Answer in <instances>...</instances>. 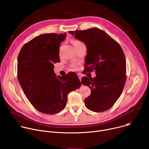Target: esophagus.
Listing matches in <instances>:
<instances>
[{
  "label": "esophagus",
  "mask_w": 149,
  "mask_h": 149,
  "mask_svg": "<svg viewBox=\"0 0 149 149\" xmlns=\"http://www.w3.org/2000/svg\"><path fill=\"white\" fill-rule=\"evenodd\" d=\"M78 78H79V80L81 81V78H82V75L81 74H78Z\"/></svg>",
  "instance_id": "34e87169"
}]
</instances>
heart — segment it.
<instances>
[{
  "label": "heart",
  "mask_w": 149,
  "mask_h": 149,
  "mask_svg": "<svg viewBox=\"0 0 149 149\" xmlns=\"http://www.w3.org/2000/svg\"><path fill=\"white\" fill-rule=\"evenodd\" d=\"M80 44H82V42H81L80 41H78V40H73V42H72V44H73L74 48L76 47L77 45H78ZM71 67H72V68H74V70H75V69L77 68V66H76L75 65H72L71 66Z\"/></svg>",
  "instance_id": "b5f03b06"
}]
</instances>
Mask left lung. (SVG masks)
<instances>
[{
  "mask_svg": "<svg viewBox=\"0 0 149 149\" xmlns=\"http://www.w3.org/2000/svg\"><path fill=\"white\" fill-rule=\"evenodd\" d=\"M87 47L86 71L95 70L96 77L82 78L81 83L89 87L91 95L84 100L86 107L102 112L113 107L120 97L126 81V61L120 45L98 28L69 31Z\"/></svg>",
  "mask_w": 149,
  "mask_h": 149,
  "instance_id": "left-lung-1",
  "label": "left lung"
}]
</instances>
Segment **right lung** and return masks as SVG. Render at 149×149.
Here are the masks:
<instances>
[{
	"label": "right lung",
	"mask_w": 149,
	"mask_h": 149,
	"mask_svg": "<svg viewBox=\"0 0 149 149\" xmlns=\"http://www.w3.org/2000/svg\"><path fill=\"white\" fill-rule=\"evenodd\" d=\"M66 36V33L37 36L22 47L17 57L19 82L31 104L44 114L64 109L68 94L81 86L75 72L57 77L54 71V63L60 61V44Z\"/></svg>",
	"instance_id": "1"
}]
</instances>
